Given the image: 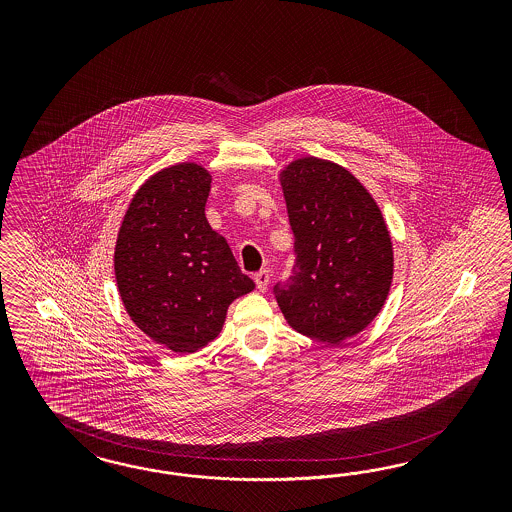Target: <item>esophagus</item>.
<instances>
[{
    "label": "esophagus",
    "instance_id": "esophagus-1",
    "mask_svg": "<svg viewBox=\"0 0 512 512\" xmlns=\"http://www.w3.org/2000/svg\"><path fill=\"white\" fill-rule=\"evenodd\" d=\"M268 283H270V270H261L259 274H255V285L261 293L268 289Z\"/></svg>",
    "mask_w": 512,
    "mask_h": 512
}]
</instances>
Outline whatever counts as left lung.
<instances>
[{
    "mask_svg": "<svg viewBox=\"0 0 512 512\" xmlns=\"http://www.w3.org/2000/svg\"><path fill=\"white\" fill-rule=\"evenodd\" d=\"M295 234L293 278L279 310L296 332L341 343L383 310L394 276L387 221L357 176L334 161L298 157L279 171Z\"/></svg>",
    "mask_w": 512,
    "mask_h": 512,
    "instance_id": "left-lung-1",
    "label": "left lung"
}]
</instances>
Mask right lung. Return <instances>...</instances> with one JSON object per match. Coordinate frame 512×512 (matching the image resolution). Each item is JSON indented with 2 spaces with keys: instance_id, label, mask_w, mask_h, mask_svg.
I'll use <instances>...</instances> for the list:
<instances>
[{
  "instance_id": "1",
  "label": "right lung",
  "mask_w": 512,
  "mask_h": 512,
  "mask_svg": "<svg viewBox=\"0 0 512 512\" xmlns=\"http://www.w3.org/2000/svg\"><path fill=\"white\" fill-rule=\"evenodd\" d=\"M212 174L187 161L152 174L125 210L114 276L131 321L172 353L216 340L227 310L255 283L204 214Z\"/></svg>"
}]
</instances>
